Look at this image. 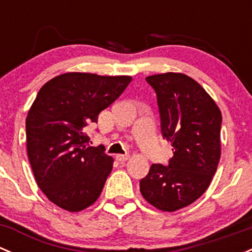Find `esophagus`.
Wrapping results in <instances>:
<instances>
[{
	"label": "esophagus",
	"mask_w": 252,
	"mask_h": 252,
	"mask_svg": "<svg viewBox=\"0 0 252 252\" xmlns=\"http://www.w3.org/2000/svg\"><path fill=\"white\" fill-rule=\"evenodd\" d=\"M116 158L118 159L119 162H126L129 159V155H117Z\"/></svg>",
	"instance_id": "obj_1"
}]
</instances>
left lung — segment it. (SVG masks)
Returning a JSON list of instances; mask_svg holds the SVG:
<instances>
[{
    "label": "left lung",
    "mask_w": 252,
    "mask_h": 252,
    "mask_svg": "<svg viewBox=\"0 0 252 252\" xmlns=\"http://www.w3.org/2000/svg\"><path fill=\"white\" fill-rule=\"evenodd\" d=\"M161 116L162 135L173 146L168 166L152 164L140 180L144 199L166 212L196 201L210 187L220 158L222 113L194 79L183 73L150 75Z\"/></svg>",
    "instance_id": "left-lung-1"
}]
</instances>
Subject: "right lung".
I'll return each mask as SVG.
<instances>
[{"label":"right lung","mask_w":252,"mask_h":252,"mask_svg":"<svg viewBox=\"0 0 252 252\" xmlns=\"http://www.w3.org/2000/svg\"><path fill=\"white\" fill-rule=\"evenodd\" d=\"M131 77L69 72L48 80L27 116V151L35 180L51 202L69 212L91 206L113 158L89 146L86 126L122 95Z\"/></svg>","instance_id":"right-lung-1"}]
</instances>
